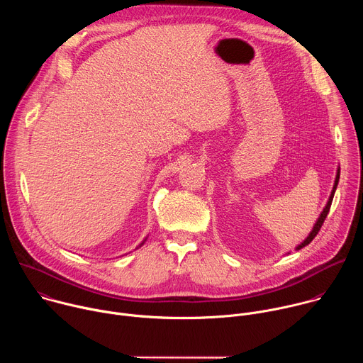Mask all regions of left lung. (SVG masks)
Masks as SVG:
<instances>
[{"label": "left lung", "mask_w": 363, "mask_h": 363, "mask_svg": "<svg viewBox=\"0 0 363 363\" xmlns=\"http://www.w3.org/2000/svg\"><path fill=\"white\" fill-rule=\"evenodd\" d=\"M339 171H337V177H336V181H335V186H333V191H332V194H330V198H329V201H328V205H326V208L323 210V213L320 214V217H319V220H318V223L315 224V227H313V230H312V233L308 234V237L297 247V250H300V248H303V247H306L307 244H310L313 241V238L319 234V231H320V228H322V225H323V223H325V220H326V217H328V214H329V211H330V205H332V201H333V195H335V191H336V186H337V182H339Z\"/></svg>", "instance_id": "obj_1"}]
</instances>
